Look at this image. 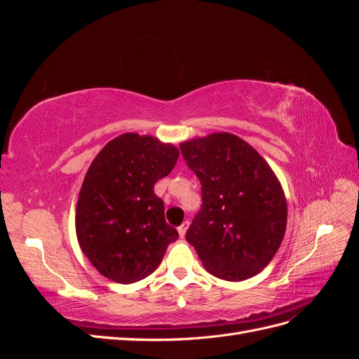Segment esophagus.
Here are the masks:
<instances>
[{
    "label": "esophagus",
    "mask_w": 359,
    "mask_h": 359,
    "mask_svg": "<svg viewBox=\"0 0 359 359\" xmlns=\"http://www.w3.org/2000/svg\"><path fill=\"white\" fill-rule=\"evenodd\" d=\"M187 227H189V222H184L181 226H178V233L181 238H184V235H186Z\"/></svg>",
    "instance_id": "34e87169"
}]
</instances>
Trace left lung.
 <instances>
[{"label": "left lung", "mask_w": 359, "mask_h": 359, "mask_svg": "<svg viewBox=\"0 0 359 359\" xmlns=\"http://www.w3.org/2000/svg\"><path fill=\"white\" fill-rule=\"evenodd\" d=\"M180 148L202 186L201 211L186 240L212 276L229 281L256 276L286 232L287 205L273 169L231 133L191 139Z\"/></svg>", "instance_id": "1"}]
</instances>
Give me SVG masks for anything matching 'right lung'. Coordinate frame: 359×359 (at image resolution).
I'll return each mask as SVG.
<instances>
[{
  "instance_id": "add662e5",
  "label": "right lung",
  "mask_w": 359,
  "mask_h": 359,
  "mask_svg": "<svg viewBox=\"0 0 359 359\" xmlns=\"http://www.w3.org/2000/svg\"><path fill=\"white\" fill-rule=\"evenodd\" d=\"M178 156L175 147L153 136L126 133L91 163L76 206V233L85 256L106 278L130 285L148 277L178 240L154 193V184L169 175Z\"/></svg>"
}]
</instances>
